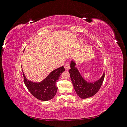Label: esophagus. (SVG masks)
Listing matches in <instances>:
<instances>
[{
  "instance_id": "1",
  "label": "esophagus",
  "mask_w": 127,
  "mask_h": 127,
  "mask_svg": "<svg viewBox=\"0 0 127 127\" xmlns=\"http://www.w3.org/2000/svg\"><path fill=\"white\" fill-rule=\"evenodd\" d=\"M64 68L66 70H68L70 68V64L69 63H66V64H64Z\"/></svg>"
}]
</instances>
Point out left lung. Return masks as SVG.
I'll use <instances>...</instances> for the list:
<instances>
[{"instance_id": "left-lung-1", "label": "left lung", "mask_w": 127, "mask_h": 127, "mask_svg": "<svg viewBox=\"0 0 127 127\" xmlns=\"http://www.w3.org/2000/svg\"><path fill=\"white\" fill-rule=\"evenodd\" d=\"M76 65L75 60L72 59L70 61V69L69 70V72L77 94L82 99L93 96L98 91L102 85L104 78V72L96 81L88 82L83 77Z\"/></svg>"}]
</instances>
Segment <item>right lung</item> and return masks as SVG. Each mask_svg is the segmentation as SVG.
<instances>
[{
    "label": "right lung",
    "instance_id": "obj_1",
    "mask_svg": "<svg viewBox=\"0 0 127 127\" xmlns=\"http://www.w3.org/2000/svg\"><path fill=\"white\" fill-rule=\"evenodd\" d=\"M24 52V51H23ZM64 66L52 71L46 77L39 82H33L28 80L22 70L25 86L34 97L43 101H48L55 97L58 87L56 83L61 74L64 71Z\"/></svg>",
    "mask_w": 127,
    "mask_h": 127
}]
</instances>
